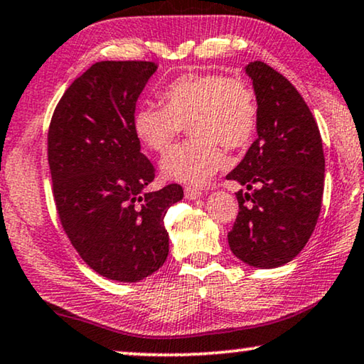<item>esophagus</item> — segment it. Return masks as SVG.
Wrapping results in <instances>:
<instances>
[{"instance_id": "obj_1", "label": "esophagus", "mask_w": 364, "mask_h": 364, "mask_svg": "<svg viewBox=\"0 0 364 364\" xmlns=\"http://www.w3.org/2000/svg\"><path fill=\"white\" fill-rule=\"evenodd\" d=\"M200 197H202V192H200L198 188H195V187H187L186 188V198L187 200H197Z\"/></svg>"}]
</instances>
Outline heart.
I'll list each match as a JSON object with an SVG mask.
<instances>
[{
    "instance_id": "obj_1",
    "label": "heart",
    "mask_w": 364,
    "mask_h": 364,
    "mask_svg": "<svg viewBox=\"0 0 364 364\" xmlns=\"http://www.w3.org/2000/svg\"><path fill=\"white\" fill-rule=\"evenodd\" d=\"M164 105H141L133 114L138 141L154 154H166L191 128L192 139L161 162L167 181L203 186L226 164V149H243L257 124L255 92L240 77L183 73L162 88Z\"/></svg>"
}]
</instances>
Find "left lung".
I'll return each instance as SVG.
<instances>
[{
    "label": "left lung",
    "instance_id": "left-lung-1",
    "mask_svg": "<svg viewBox=\"0 0 364 364\" xmlns=\"http://www.w3.org/2000/svg\"><path fill=\"white\" fill-rule=\"evenodd\" d=\"M257 103V139L226 178L240 212L228 233L247 266L274 269L291 262L312 236L322 208L325 157L314 114L286 77L264 62L245 67Z\"/></svg>",
    "mask_w": 364,
    "mask_h": 364
}]
</instances>
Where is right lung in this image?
<instances>
[{"label":"right lung","instance_id":"obj_1","mask_svg":"<svg viewBox=\"0 0 364 364\" xmlns=\"http://www.w3.org/2000/svg\"><path fill=\"white\" fill-rule=\"evenodd\" d=\"M156 70L154 62H97L67 88L47 134L64 231L95 272L118 282H139L164 264V217L183 198L177 183L146 191L156 171L141 152L133 114Z\"/></svg>","mask_w":364,"mask_h":364}]
</instances>
